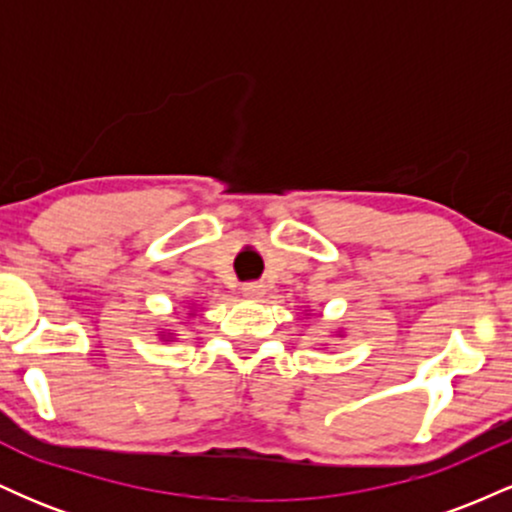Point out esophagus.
Returning a JSON list of instances; mask_svg holds the SVG:
<instances>
[{"label": "esophagus", "instance_id": "obj_1", "mask_svg": "<svg viewBox=\"0 0 512 512\" xmlns=\"http://www.w3.org/2000/svg\"><path fill=\"white\" fill-rule=\"evenodd\" d=\"M264 284H260V281H250V284L243 286V296L248 298V301H260V298L264 296Z\"/></svg>", "mask_w": 512, "mask_h": 512}]
</instances>
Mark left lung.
<instances>
[{"mask_svg": "<svg viewBox=\"0 0 512 512\" xmlns=\"http://www.w3.org/2000/svg\"><path fill=\"white\" fill-rule=\"evenodd\" d=\"M308 315H310V313H308ZM337 337H344V334H342V332H337Z\"/></svg>", "mask_w": 512, "mask_h": 512, "instance_id": "left-lung-1", "label": "left lung"}]
</instances>
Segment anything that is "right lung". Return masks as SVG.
Listing matches in <instances>:
<instances>
[{
  "instance_id": "right-lung-1",
  "label": "right lung",
  "mask_w": 512,
  "mask_h": 512,
  "mask_svg": "<svg viewBox=\"0 0 512 512\" xmlns=\"http://www.w3.org/2000/svg\"><path fill=\"white\" fill-rule=\"evenodd\" d=\"M187 308H190V313H187V317L195 315V303H190V305H187ZM158 339H161V342H173V339H178V332H175V330H163V332H158Z\"/></svg>"
}]
</instances>
